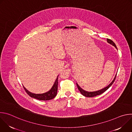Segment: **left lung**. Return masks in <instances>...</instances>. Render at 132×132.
<instances>
[{"label": "left lung", "mask_w": 132, "mask_h": 132, "mask_svg": "<svg viewBox=\"0 0 132 132\" xmlns=\"http://www.w3.org/2000/svg\"><path fill=\"white\" fill-rule=\"evenodd\" d=\"M107 42L110 43V44L113 45L117 49V46L116 45V44L113 42V41H112L110 39H107ZM116 76H117V75H116V76L114 77V78L113 79V80H112V81L106 87L101 89V90H98V91H93V92H88V91H86L84 90H83L78 85V84L76 83V85L77 86V87H78V90H79V91L80 92V93L82 94V95L85 96V97H96L97 96H98V95H101V94L103 93L104 92H105L106 90H108L111 86V85L113 84L114 81H115V79H116Z\"/></svg>", "instance_id": "1"}]
</instances>
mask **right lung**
I'll list each match as a JSON object with an SVG mask.
<instances>
[{
  "label": "right lung",
  "mask_w": 132,
  "mask_h": 132,
  "mask_svg": "<svg viewBox=\"0 0 132 132\" xmlns=\"http://www.w3.org/2000/svg\"><path fill=\"white\" fill-rule=\"evenodd\" d=\"M58 76L56 78L53 87L52 88L47 92L44 93H41V94H35L32 93L30 91H29L24 86L23 88L27 93L28 95L30 96L32 98L38 99L39 100H49L53 99L54 98L56 95H57V87H58Z\"/></svg>",
  "instance_id": "1"
}]
</instances>
